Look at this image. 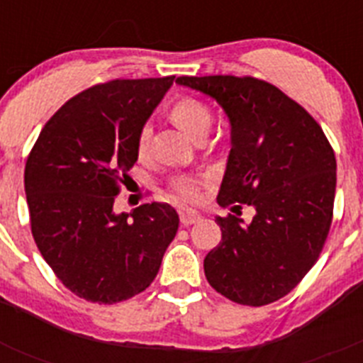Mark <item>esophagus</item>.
Returning <instances> with one entry per match:
<instances>
[{
	"label": "esophagus",
	"mask_w": 363,
	"mask_h": 363,
	"mask_svg": "<svg viewBox=\"0 0 363 363\" xmlns=\"http://www.w3.org/2000/svg\"><path fill=\"white\" fill-rule=\"evenodd\" d=\"M201 216L194 211H179V221H182V225H192V223H196L200 221Z\"/></svg>",
	"instance_id": "obj_1"
}]
</instances>
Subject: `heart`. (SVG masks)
<instances>
[{
  "label": "heart",
  "mask_w": 363,
  "mask_h": 363,
  "mask_svg": "<svg viewBox=\"0 0 363 363\" xmlns=\"http://www.w3.org/2000/svg\"><path fill=\"white\" fill-rule=\"evenodd\" d=\"M169 120L184 130L187 136H191L194 142L198 140H203L207 136V133L213 127V112L203 101L196 98H179L178 101L169 107ZM149 138L150 130L149 127H143L140 133H138L136 140V152L138 156H145L147 149H149ZM172 191H174L176 198L182 201H194L198 198V191L194 187V182L189 176H178V178L172 182Z\"/></svg>",
  "instance_id": "heart-1"
}]
</instances>
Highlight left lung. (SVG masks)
I'll use <instances>...</instances> for the list:
<instances>
[{"instance_id": "1", "label": "left lung", "mask_w": 363, "mask_h": 363, "mask_svg": "<svg viewBox=\"0 0 363 363\" xmlns=\"http://www.w3.org/2000/svg\"><path fill=\"white\" fill-rule=\"evenodd\" d=\"M209 96L230 123V152L218 203L249 205L251 223L216 216L221 242L203 259L213 289L242 306H267L301 281L318 259L333 221L336 158L306 108L262 79L182 76Z\"/></svg>"}]
</instances>
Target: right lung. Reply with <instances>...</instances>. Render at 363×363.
Masks as SVG:
<instances>
[{"label":"right lung","mask_w":363,"mask_h":363,"mask_svg":"<svg viewBox=\"0 0 363 363\" xmlns=\"http://www.w3.org/2000/svg\"><path fill=\"white\" fill-rule=\"evenodd\" d=\"M174 76L112 79L79 92L45 123L25 165L32 236L67 289L118 303L156 278L179 225L167 203L114 213L136 140Z\"/></svg>","instance_id":"add662e5"}]
</instances>
